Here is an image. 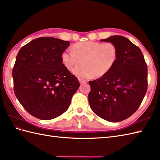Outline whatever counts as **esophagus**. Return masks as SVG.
I'll list each match as a JSON object with an SVG mask.
<instances>
[{
  "mask_svg": "<svg viewBox=\"0 0 160 160\" xmlns=\"http://www.w3.org/2000/svg\"><path fill=\"white\" fill-rule=\"evenodd\" d=\"M78 80H79V82H80V84H84V83H86V82H87V81H86V80H84V79H82V78H78Z\"/></svg>",
  "mask_w": 160,
  "mask_h": 160,
  "instance_id": "1",
  "label": "esophagus"
}]
</instances>
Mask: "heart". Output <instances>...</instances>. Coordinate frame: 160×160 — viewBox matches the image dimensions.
<instances>
[{"label":"heart","mask_w":160,"mask_h":160,"mask_svg":"<svg viewBox=\"0 0 160 160\" xmlns=\"http://www.w3.org/2000/svg\"><path fill=\"white\" fill-rule=\"evenodd\" d=\"M118 50L111 42H81L74 43L72 51L67 50L61 54V61L65 68L73 70L76 76L88 78L93 76L101 78L110 72L118 60Z\"/></svg>","instance_id":"heart-1"}]
</instances>
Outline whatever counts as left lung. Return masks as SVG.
Returning a JSON list of instances; mask_svg holds the SVG:
<instances>
[{"instance_id":"8db88e82","label":"left lung","mask_w":160,"mask_h":160,"mask_svg":"<svg viewBox=\"0 0 160 160\" xmlns=\"http://www.w3.org/2000/svg\"><path fill=\"white\" fill-rule=\"evenodd\" d=\"M118 50V60L104 76L89 81L88 102L94 113L104 120L118 122L138 110L147 91V65L140 48L125 37L102 39Z\"/></svg>"}]
</instances>
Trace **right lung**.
Listing matches in <instances>:
<instances>
[{
	"mask_svg": "<svg viewBox=\"0 0 160 160\" xmlns=\"http://www.w3.org/2000/svg\"><path fill=\"white\" fill-rule=\"evenodd\" d=\"M69 46L68 41L43 37L18 52L12 71L13 90L32 116L50 120L68 109L80 87L78 80L61 61V54Z\"/></svg>",
	"mask_w": 160,
	"mask_h": 160,
	"instance_id": "1",
	"label": "right lung"
}]
</instances>
